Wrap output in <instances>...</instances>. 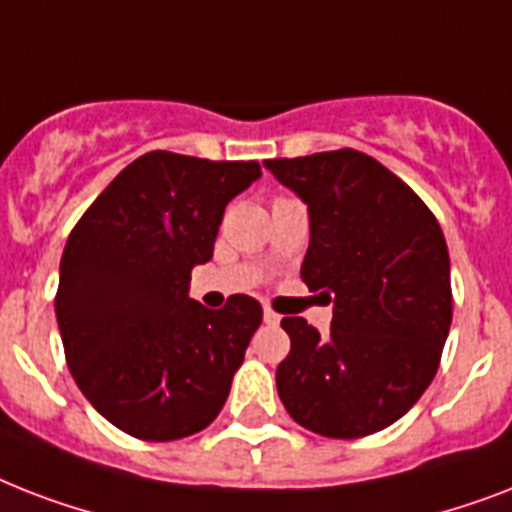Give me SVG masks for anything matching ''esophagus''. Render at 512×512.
<instances>
[{
	"mask_svg": "<svg viewBox=\"0 0 512 512\" xmlns=\"http://www.w3.org/2000/svg\"><path fill=\"white\" fill-rule=\"evenodd\" d=\"M263 321H265V324H273V327H276V324H279V321H281V316H279V313H273L271 308H265V311H263Z\"/></svg>",
	"mask_w": 512,
	"mask_h": 512,
	"instance_id": "1",
	"label": "esophagus"
}]
</instances>
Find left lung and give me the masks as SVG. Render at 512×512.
Wrapping results in <instances>:
<instances>
[{
    "instance_id": "obj_1",
    "label": "left lung",
    "mask_w": 512,
    "mask_h": 512,
    "mask_svg": "<svg viewBox=\"0 0 512 512\" xmlns=\"http://www.w3.org/2000/svg\"><path fill=\"white\" fill-rule=\"evenodd\" d=\"M265 167L308 204L300 276L335 303L324 337L300 316L281 319L292 340L276 369L281 404L319 436H372L438 372L452 327L444 231L401 177L353 148Z\"/></svg>"
}]
</instances>
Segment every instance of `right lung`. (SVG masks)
Here are the masks:
<instances>
[{
	"mask_svg": "<svg viewBox=\"0 0 512 512\" xmlns=\"http://www.w3.org/2000/svg\"><path fill=\"white\" fill-rule=\"evenodd\" d=\"M257 162L151 151L92 201L60 257L55 316L68 369L87 401L143 441L193 436L223 409L263 321L255 297L220 311L188 297L225 204L255 183Z\"/></svg>",
	"mask_w": 512,
	"mask_h": 512,
	"instance_id": "1",
	"label": "right lung"
}]
</instances>
